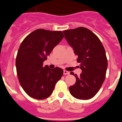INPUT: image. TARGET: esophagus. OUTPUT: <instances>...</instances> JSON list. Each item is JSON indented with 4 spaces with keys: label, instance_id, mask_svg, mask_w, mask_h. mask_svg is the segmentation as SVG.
Wrapping results in <instances>:
<instances>
[{
    "label": "esophagus",
    "instance_id": "34e87169",
    "mask_svg": "<svg viewBox=\"0 0 122 122\" xmlns=\"http://www.w3.org/2000/svg\"><path fill=\"white\" fill-rule=\"evenodd\" d=\"M70 72L66 70H63V74H65V75H67V74H70Z\"/></svg>",
    "mask_w": 122,
    "mask_h": 122
}]
</instances>
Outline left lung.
Listing matches in <instances>:
<instances>
[{"instance_id": "8db88e82", "label": "left lung", "mask_w": 122, "mask_h": 122, "mask_svg": "<svg viewBox=\"0 0 122 122\" xmlns=\"http://www.w3.org/2000/svg\"><path fill=\"white\" fill-rule=\"evenodd\" d=\"M63 32L77 56L82 70L79 77L71 73L76 81L69 87L70 92L77 99L89 100L98 93L105 79L107 68L105 49L98 37L87 28L81 27Z\"/></svg>"}]
</instances>
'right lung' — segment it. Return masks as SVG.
<instances>
[{"instance_id":"1","label":"right lung","mask_w":122,"mask_h":122,"mask_svg":"<svg viewBox=\"0 0 122 122\" xmlns=\"http://www.w3.org/2000/svg\"><path fill=\"white\" fill-rule=\"evenodd\" d=\"M63 38L61 31L40 29L30 33L21 43L16 67L19 83L29 97L37 100L49 97L62 77V68L43 66V62Z\"/></svg>"}]
</instances>
